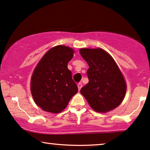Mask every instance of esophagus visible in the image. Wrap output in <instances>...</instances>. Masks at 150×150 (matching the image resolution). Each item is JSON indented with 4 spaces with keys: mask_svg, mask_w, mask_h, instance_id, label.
I'll use <instances>...</instances> for the list:
<instances>
[{
    "mask_svg": "<svg viewBox=\"0 0 150 150\" xmlns=\"http://www.w3.org/2000/svg\"><path fill=\"white\" fill-rule=\"evenodd\" d=\"M77 86H78V88H79V90L80 91L81 90V89L82 88V87H83V85H82V83H79L77 84Z\"/></svg>",
    "mask_w": 150,
    "mask_h": 150,
    "instance_id": "obj_1",
    "label": "esophagus"
}]
</instances>
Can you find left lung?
Masks as SVG:
<instances>
[{"label": "left lung", "mask_w": 150, "mask_h": 150, "mask_svg": "<svg viewBox=\"0 0 150 150\" xmlns=\"http://www.w3.org/2000/svg\"><path fill=\"white\" fill-rule=\"evenodd\" d=\"M80 54L89 65V83L81 93L96 112L114 110L122 103L127 89L119 68L112 56L100 48H83Z\"/></svg>", "instance_id": "obj_1"}]
</instances>
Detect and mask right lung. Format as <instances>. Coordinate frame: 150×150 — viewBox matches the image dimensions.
<instances>
[{
    "instance_id": "add662e5",
    "label": "right lung",
    "mask_w": 150,
    "mask_h": 150,
    "mask_svg": "<svg viewBox=\"0 0 150 150\" xmlns=\"http://www.w3.org/2000/svg\"><path fill=\"white\" fill-rule=\"evenodd\" d=\"M73 56L71 48L56 46L45 54L35 68L31 92L36 104L42 110L59 113L78 92L77 85L67 68Z\"/></svg>"
}]
</instances>
